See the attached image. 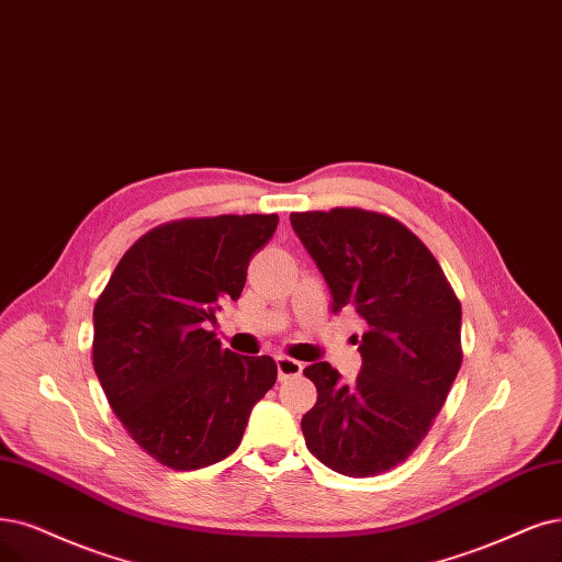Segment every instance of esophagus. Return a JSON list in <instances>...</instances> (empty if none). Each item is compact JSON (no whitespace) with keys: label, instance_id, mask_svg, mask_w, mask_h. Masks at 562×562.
<instances>
[{"label":"esophagus","instance_id":"1","mask_svg":"<svg viewBox=\"0 0 562 562\" xmlns=\"http://www.w3.org/2000/svg\"><path fill=\"white\" fill-rule=\"evenodd\" d=\"M276 363H278V375H280V380L299 378L301 372H303V363L296 361V359H292V357H286V355H278V357H276Z\"/></svg>","mask_w":562,"mask_h":562}]
</instances>
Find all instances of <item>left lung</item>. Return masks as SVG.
Returning a JSON list of instances; mask_svg holds the SVG:
<instances>
[{
  "label": "left lung",
  "instance_id": "left-lung-1",
  "mask_svg": "<svg viewBox=\"0 0 562 562\" xmlns=\"http://www.w3.org/2000/svg\"><path fill=\"white\" fill-rule=\"evenodd\" d=\"M330 289V310L366 319L361 372L319 361L303 375L317 403L301 430L307 449L345 476H375L422 445L463 361L461 301L430 249L396 217L363 207L289 215Z\"/></svg>",
  "mask_w": 562,
  "mask_h": 562
}]
</instances>
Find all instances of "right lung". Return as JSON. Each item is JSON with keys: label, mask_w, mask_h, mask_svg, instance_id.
I'll return each instance as SVG.
<instances>
[{"label": "right lung", "mask_w": 562, "mask_h": 562, "mask_svg": "<svg viewBox=\"0 0 562 562\" xmlns=\"http://www.w3.org/2000/svg\"><path fill=\"white\" fill-rule=\"evenodd\" d=\"M276 228L278 215L159 224L124 252L94 303L101 389L132 440L166 468L199 470L234 453L278 380L273 359L238 357L207 330Z\"/></svg>", "instance_id": "1"}]
</instances>
